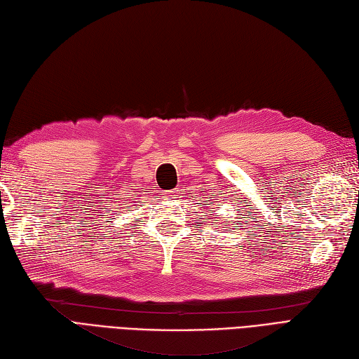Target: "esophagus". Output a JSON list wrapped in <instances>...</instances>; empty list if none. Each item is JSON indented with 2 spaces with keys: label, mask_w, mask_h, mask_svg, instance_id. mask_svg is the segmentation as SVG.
<instances>
[{
  "label": "esophagus",
  "mask_w": 359,
  "mask_h": 359,
  "mask_svg": "<svg viewBox=\"0 0 359 359\" xmlns=\"http://www.w3.org/2000/svg\"><path fill=\"white\" fill-rule=\"evenodd\" d=\"M177 194H178V190H170V192H169V194H167V195H169L170 198H177V196H178Z\"/></svg>",
  "instance_id": "obj_1"
}]
</instances>
